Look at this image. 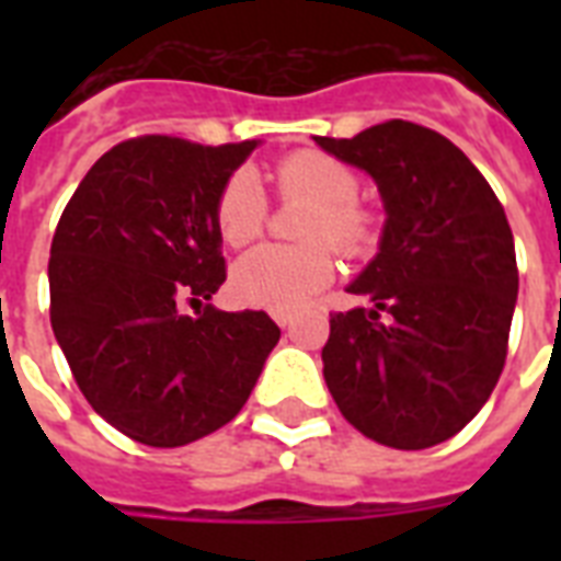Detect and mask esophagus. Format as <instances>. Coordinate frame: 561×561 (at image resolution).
<instances>
[{"mask_svg":"<svg viewBox=\"0 0 561 561\" xmlns=\"http://www.w3.org/2000/svg\"><path fill=\"white\" fill-rule=\"evenodd\" d=\"M273 320H276L282 329H290V325H294V314H288V311H276V314H273Z\"/></svg>","mask_w":561,"mask_h":561,"instance_id":"esophagus-1","label":"esophagus"}]
</instances>
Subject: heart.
<instances>
[{
  "label": "heart",
  "mask_w": 561,
  "mask_h": 561,
  "mask_svg": "<svg viewBox=\"0 0 561 561\" xmlns=\"http://www.w3.org/2000/svg\"><path fill=\"white\" fill-rule=\"evenodd\" d=\"M276 186L285 201H314L299 224L306 244H264L232 267V294L267 311H294L334 279V247L346 255L367 253L375 220L358 203L360 178L325 151H294L276 162ZM267 197L250 169L227 178L215 197V227L224 244L247 247L264 232Z\"/></svg>",
  "instance_id": "1"
}]
</instances>
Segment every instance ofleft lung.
<instances>
[{
	"instance_id": "8db88e82",
	"label": "left lung",
	"mask_w": 561,
	"mask_h": 561,
	"mask_svg": "<svg viewBox=\"0 0 561 561\" xmlns=\"http://www.w3.org/2000/svg\"><path fill=\"white\" fill-rule=\"evenodd\" d=\"M317 145L369 171L387 209L381 250L350 285L375 308L329 314V392L375 443L401 451L445 443L504 373L518 297L504 206L431 127L390 118L352 139L317 136Z\"/></svg>"
}]
</instances>
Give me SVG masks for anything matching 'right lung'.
<instances>
[{
  "mask_svg": "<svg viewBox=\"0 0 561 561\" xmlns=\"http://www.w3.org/2000/svg\"><path fill=\"white\" fill-rule=\"evenodd\" d=\"M253 148L125 139L57 220L51 329L92 410L136 443L178 448L232 422L279 341L264 311L203 302L227 279L215 197Z\"/></svg>",
  "mask_w": 561,
  "mask_h": 561,
  "instance_id": "1",
  "label": "right lung"
}]
</instances>
